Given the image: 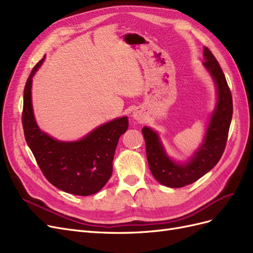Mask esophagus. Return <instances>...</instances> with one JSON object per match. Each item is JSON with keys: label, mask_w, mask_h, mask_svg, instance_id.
Returning <instances> with one entry per match:
<instances>
[{"label": "esophagus", "mask_w": 253, "mask_h": 253, "mask_svg": "<svg viewBox=\"0 0 253 253\" xmlns=\"http://www.w3.org/2000/svg\"><path fill=\"white\" fill-rule=\"evenodd\" d=\"M133 118H134L135 120H140V121L143 119L142 116H141V114L137 113V112H134V113H133Z\"/></svg>", "instance_id": "esophagus-1"}]
</instances>
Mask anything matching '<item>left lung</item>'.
<instances>
[{
    "instance_id": "8db88e82",
    "label": "left lung",
    "mask_w": 253,
    "mask_h": 253,
    "mask_svg": "<svg viewBox=\"0 0 253 253\" xmlns=\"http://www.w3.org/2000/svg\"><path fill=\"white\" fill-rule=\"evenodd\" d=\"M204 66L215 83L217 102L204 141L193 156L187 163H176L167 154L158 134L149 126L142 128L150 170L155 179L166 187L181 188L200 179L218 163L225 151L233 112L232 95L217 60L208 47H204Z\"/></svg>"
}]
</instances>
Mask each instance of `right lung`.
Instances as JSON below:
<instances>
[{
	"label": "right lung",
	"mask_w": 253,
	"mask_h": 253,
	"mask_svg": "<svg viewBox=\"0 0 253 253\" xmlns=\"http://www.w3.org/2000/svg\"><path fill=\"white\" fill-rule=\"evenodd\" d=\"M43 61L33 68L24 88L22 125L26 142L52 186L74 195L95 194L112 176L115 150L127 129V117L106 122L77 141H60L44 133L37 125L32 103L33 77Z\"/></svg>",
	"instance_id": "add662e5"
}]
</instances>
